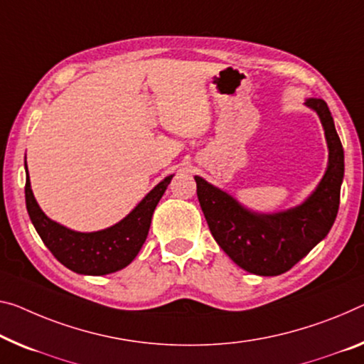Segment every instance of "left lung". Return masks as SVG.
<instances>
[{
    "label": "left lung",
    "instance_id": "1",
    "mask_svg": "<svg viewBox=\"0 0 364 364\" xmlns=\"http://www.w3.org/2000/svg\"><path fill=\"white\" fill-rule=\"evenodd\" d=\"M306 105L317 112L326 130L328 167L303 205L275 215L250 213L228 193L195 177L201 211L218 245L240 268L255 275L275 277L293 268L327 236L338 213L345 167L342 141L327 104L307 99Z\"/></svg>",
    "mask_w": 364,
    "mask_h": 364
}]
</instances>
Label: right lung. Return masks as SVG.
<instances>
[{"label":"right lung","mask_w":364,"mask_h":364,"mask_svg":"<svg viewBox=\"0 0 364 364\" xmlns=\"http://www.w3.org/2000/svg\"><path fill=\"white\" fill-rule=\"evenodd\" d=\"M171 178L172 176L158 183L119 225L97 232H75L48 220L38 208L27 174V213L43 244L60 264L81 275H107L125 268L138 255L146 240L156 205L164 195Z\"/></svg>","instance_id":"1"}]
</instances>
